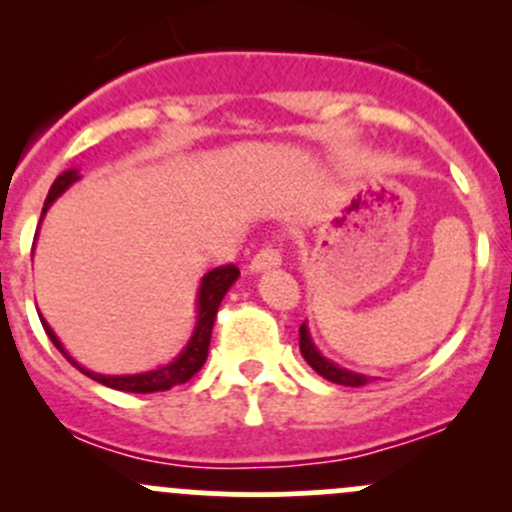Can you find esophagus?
Here are the masks:
<instances>
[{
    "mask_svg": "<svg viewBox=\"0 0 512 512\" xmlns=\"http://www.w3.org/2000/svg\"><path fill=\"white\" fill-rule=\"evenodd\" d=\"M277 265H282V252L277 250V245L267 242V245H262L260 250L255 252V257H252L250 272H265V270H272V267H277Z\"/></svg>",
    "mask_w": 512,
    "mask_h": 512,
    "instance_id": "1",
    "label": "esophagus"
}]
</instances>
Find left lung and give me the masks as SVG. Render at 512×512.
I'll list each match as a JSON object with an SVG mask.
<instances>
[{"label":"left lung","instance_id":"left-lung-1","mask_svg":"<svg viewBox=\"0 0 512 512\" xmlns=\"http://www.w3.org/2000/svg\"><path fill=\"white\" fill-rule=\"evenodd\" d=\"M299 352H302L304 361H307V364L312 366V369L317 371L319 376H324V379L332 381V384H342V386H364V384H369V376L354 374V371L342 369V366H337L334 361L324 359V356L319 354V349L314 347L312 337H309L307 324H302V327H299Z\"/></svg>","mask_w":512,"mask_h":512}]
</instances>
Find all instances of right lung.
I'll return each instance as SVG.
<instances>
[{
  "label": "right lung",
  "instance_id": "right-lung-1",
  "mask_svg": "<svg viewBox=\"0 0 512 512\" xmlns=\"http://www.w3.org/2000/svg\"><path fill=\"white\" fill-rule=\"evenodd\" d=\"M76 180H79V170L76 168L64 170V173L54 180L49 195H46L41 218H44V213L49 210V205L54 203V200L59 198L66 188H69V185H74ZM237 277H240V270H237L235 265L215 267V270H210L208 275L203 277V282H200V289H198V322H195V332H193V337H190L188 347L175 356L170 364L158 366V369H153V371H143V374L106 376V374H96V371L84 369V366H81L74 356H69V352L61 347L59 337H56L54 329L46 324V319L41 317V314H39V319H41V324H44V332L49 334V339L54 342V347L59 349L66 359H69V364H74L81 374L91 376V379L98 381V384L111 386V389H118V391H131V394H153V391H168V389H173V386L185 384L188 379H193V376L200 371V366L205 364V359H208L210 334H213L215 314H218L220 302H223L227 289L232 287V282H235Z\"/></svg>",
  "mask_w": 512,
  "mask_h": 512
}]
</instances>
